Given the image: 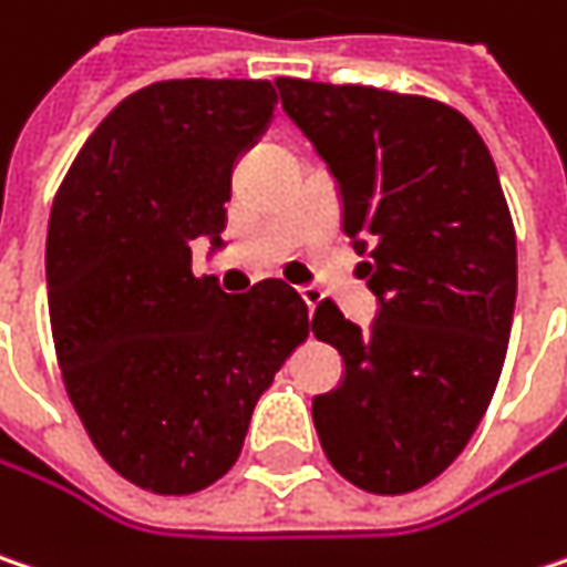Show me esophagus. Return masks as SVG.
I'll list each match as a JSON object with an SVG mask.
<instances>
[{
	"instance_id": "esophagus-1",
	"label": "esophagus",
	"mask_w": 567,
	"mask_h": 567,
	"mask_svg": "<svg viewBox=\"0 0 567 567\" xmlns=\"http://www.w3.org/2000/svg\"><path fill=\"white\" fill-rule=\"evenodd\" d=\"M301 298H305V305H308V311L315 315V308H317V305H320V298H323V295H320L317 288H311V285H308V288H301Z\"/></svg>"
}]
</instances>
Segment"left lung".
Returning <instances> with one entry per match:
<instances>
[{"label":"left lung","mask_w":567,"mask_h":567,"mask_svg":"<svg viewBox=\"0 0 567 567\" xmlns=\"http://www.w3.org/2000/svg\"><path fill=\"white\" fill-rule=\"evenodd\" d=\"M285 115L337 179L343 234L372 256L369 330L320 301L311 330L343 355L317 394L330 465L408 494L446 472L497 388L516 305V234L482 134L455 109L372 85L276 80Z\"/></svg>","instance_id":"1"}]
</instances>
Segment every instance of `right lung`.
Returning <instances> with one entry per match:
<instances>
[{"mask_svg": "<svg viewBox=\"0 0 567 567\" xmlns=\"http://www.w3.org/2000/svg\"><path fill=\"white\" fill-rule=\"evenodd\" d=\"M276 102L266 80L147 85L92 131L53 198L66 394L102 458L153 494H195L237 462L256 401L311 327L282 279L227 295L192 272V240L224 247L234 166Z\"/></svg>", "mask_w": 567, "mask_h": 567, "instance_id": "obj_1", "label": "right lung"}]
</instances>
